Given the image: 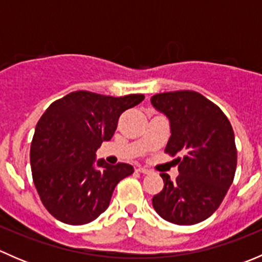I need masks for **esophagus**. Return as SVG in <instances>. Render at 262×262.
<instances>
[{"instance_id": "1", "label": "esophagus", "mask_w": 262, "mask_h": 262, "mask_svg": "<svg viewBox=\"0 0 262 262\" xmlns=\"http://www.w3.org/2000/svg\"><path fill=\"white\" fill-rule=\"evenodd\" d=\"M137 171H138V172H141V173H144V175H148V173H150V170H148V168H146V167H142V166H138V167H137Z\"/></svg>"}]
</instances>
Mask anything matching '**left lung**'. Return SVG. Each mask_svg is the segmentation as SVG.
I'll return each mask as SVG.
<instances>
[{
    "label": "left lung",
    "mask_w": 262,
    "mask_h": 262,
    "mask_svg": "<svg viewBox=\"0 0 262 262\" xmlns=\"http://www.w3.org/2000/svg\"><path fill=\"white\" fill-rule=\"evenodd\" d=\"M156 110L170 120L165 152L176 158L179 173L171 181L161 173L163 189L152 198L155 210L171 223L191 226L219 208L234 179L237 149L228 118L195 91H171L150 97Z\"/></svg>",
    "instance_id": "8db88e82"
}]
</instances>
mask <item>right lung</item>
<instances>
[{
  "mask_svg": "<svg viewBox=\"0 0 262 262\" xmlns=\"http://www.w3.org/2000/svg\"><path fill=\"white\" fill-rule=\"evenodd\" d=\"M143 100L142 94L75 91L41 115L31 142V172L41 203L55 219L80 226L107 209L118 182L134 168L96 161V150L114 136L119 116Z\"/></svg>",
  "mask_w": 262,
  "mask_h": 262,
  "instance_id": "obj_1",
  "label": "right lung"
}]
</instances>
